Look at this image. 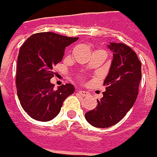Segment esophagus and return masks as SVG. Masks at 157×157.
Returning a JSON list of instances; mask_svg holds the SVG:
<instances>
[{"instance_id":"1","label":"esophagus","mask_w":157,"mask_h":157,"mask_svg":"<svg viewBox=\"0 0 157 157\" xmlns=\"http://www.w3.org/2000/svg\"><path fill=\"white\" fill-rule=\"evenodd\" d=\"M78 93H79V94H81L82 96H84V97H85V96H87L88 95L87 92H85V91H83V90H79V91H78Z\"/></svg>"}]
</instances>
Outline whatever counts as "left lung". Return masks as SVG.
I'll use <instances>...</instances> for the list:
<instances>
[{"instance_id":"8db88e82","label":"left lung","mask_w":157,"mask_h":157,"mask_svg":"<svg viewBox=\"0 0 157 157\" xmlns=\"http://www.w3.org/2000/svg\"><path fill=\"white\" fill-rule=\"evenodd\" d=\"M113 60L104 85L103 97L98 105L85 116L96 128H108L117 124L136 102L142 78V63L136 53L125 44L110 43Z\"/></svg>"}]
</instances>
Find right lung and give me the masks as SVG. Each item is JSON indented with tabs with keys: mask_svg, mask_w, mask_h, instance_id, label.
Wrapping results in <instances>:
<instances>
[{
	"mask_svg": "<svg viewBox=\"0 0 157 157\" xmlns=\"http://www.w3.org/2000/svg\"><path fill=\"white\" fill-rule=\"evenodd\" d=\"M78 37L53 32L34 34L21 46L16 70L17 96L21 107L30 117L49 121L61 110L63 100L74 93L71 84L54 90L51 78L53 66L62 61L64 50Z\"/></svg>",
	"mask_w": 157,
	"mask_h": 157,
	"instance_id": "right-lung-1",
	"label": "right lung"
}]
</instances>
